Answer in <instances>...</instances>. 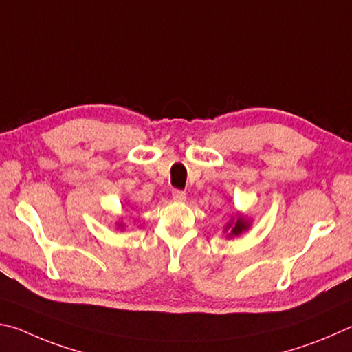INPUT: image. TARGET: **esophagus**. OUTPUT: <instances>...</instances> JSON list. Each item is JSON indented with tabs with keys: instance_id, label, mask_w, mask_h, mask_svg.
<instances>
[{
	"instance_id": "obj_1",
	"label": "esophagus",
	"mask_w": 352,
	"mask_h": 352,
	"mask_svg": "<svg viewBox=\"0 0 352 352\" xmlns=\"http://www.w3.org/2000/svg\"><path fill=\"white\" fill-rule=\"evenodd\" d=\"M171 196H173V199L179 201V202H184L187 199V195H186V192H182V190H173Z\"/></svg>"
}]
</instances>
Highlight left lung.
Instances as JSON below:
<instances>
[{"mask_svg": "<svg viewBox=\"0 0 352 352\" xmlns=\"http://www.w3.org/2000/svg\"><path fill=\"white\" fill-rule=\"evenodd\" d=\"M250 226H252V219L245 217L244 213L236 212L230 218L229 223L226 224L223 233H226L227 239H233V238H238L239 235H243L244 232H248L250 229Z\"/></svg>", "mask_w": 352, "mask_h": 352, "instance_id": "obj_1", "label": "left lung"}]
</instances>
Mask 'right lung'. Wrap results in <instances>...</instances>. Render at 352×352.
<instances>
[{
	"label": "right lung",
	"mask_w": 352,
	"mask_h": 352,
	"mask_svg": "<svg viewBox=\"0 0 352 352\" xmlns=\"http://www.w3.org/2000/svg\"><path fill=\"white\" fill-rule=\"evenodd\" d=\"M116 226H117V229H120V230H123V229H125V224H123V223H122V218H120L119 221H117V223H116Z\"/></svg>",
	"instance_id": "1"
}]
</instances>
